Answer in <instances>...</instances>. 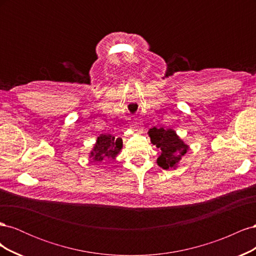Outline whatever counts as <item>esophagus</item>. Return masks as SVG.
I'll return each mask as SVG.
<instances>
[{"instance_id": "34e87169", "label": "esophagus", "mask_w": 256, "mask_h": 256, "mask_svg": "<svg viewBox=\"0 0 256 256\" xmlns=\"http://www.w3.org/2000/svg\"><path fill=\"white\" fill-rule=\"evenodd\" d=\"M131 130H134V132H141L142 129H138V126H136V124H134V125H131Z\"/></svg>"}]
</instances>
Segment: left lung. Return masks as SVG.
<instances>
[{"label":"left lung","instance_id":"8db88e82","mask_svg":"<svg viewBox=\"0 0 256 256\" xmlns=\"http://www.w3.org/2000/svg\"><path fill=\"white\" fill-rule=\"evenodd\" d=\"M148 136L152 143L161 150L157 164L164 170H175L182 156L189 150V145L186 144L177 136L176 131L171 128L154 127L148 130Z\"/></svg>","mask_w":256,"mask_h":256}]
</instances>
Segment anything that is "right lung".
Segmentation results:
<instances>
[{
	"label": "right lung",
	"instance_id": "right-lung-1",
	"mask_svg": "<svg viewBox=\"0 0 256 256\" xmlns=\"http://www.w3.org/2000/svg\"><path fill=\"white\" fill-rule=\"evenodd\" d=\"M122 148V140L120 138H116L112 134H100L90 152V158L96 162L115 159Z\"/></svg>",
	"mask_w": 256,
	"mask_h": 256
}]
</instances>
